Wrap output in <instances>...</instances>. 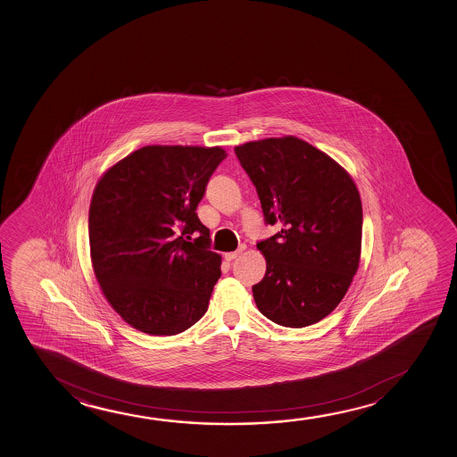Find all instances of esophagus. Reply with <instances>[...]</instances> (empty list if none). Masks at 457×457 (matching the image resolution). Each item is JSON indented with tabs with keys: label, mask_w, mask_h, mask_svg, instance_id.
Segmentation results:
<instances>
[{
	"label": "esophagus",
	"mask_w": 457,
	"mask_h": 457,
	"mask_svg": "<svg viewBox=\"0 0 457 457\" xmlns=\"http://www.w3.org/2000/svg\"><path fill=\"white\" fill-rule=\"evenodd\" d=\"M242 251H244V248H238L237 251H232V253H225L226 261H234V259H237V257L242 254Z\"/></svg>",
	"instance_id": "1"
}]
</instances>
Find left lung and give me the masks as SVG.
Returning <instances> with one entry per match:
<instances>
[{
	"mask_svg": "<svg viewBox=\"0 0 457 457\" xmlns=\"http://www.w3.org/2000/svg\"><path fill=\"white\" fill-rule=\"evenodd\" d=\"M263 217L281 231L257 244L267 261L256 306L287 328L313 325L338 306L361 261L362 203L350 173L294 136L238 145Z\"/></svg>",
	"mask_w": 457,
	"mask_h": 457,
	"instance_id": "left-lung-1",
	"label": "left lung"
}]
</instances>
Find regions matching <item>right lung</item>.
Listing matches in <instances>:
<instances>
[{"label": "right lung", "instance_id": "add662e5", "mask_svg": "<svg viewBox=\"0 0 457 457\" xmlns=\"http://www.w3.org/2000/svg\"><path fill=\"white\" fill-rule=\"evenodd\" d=\"M225 157L221 146L148 145L96 182L92 267L109 304L137 331L175 336L206 313L221 256L209 250V229L195 211Z\"/></svg>", "mask_w": 457, "mask_h": 457}]
</instances>
